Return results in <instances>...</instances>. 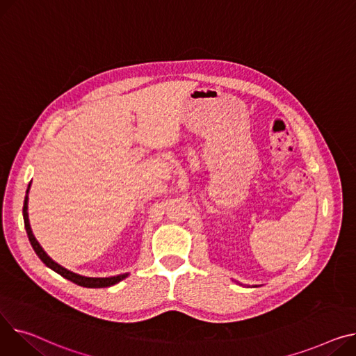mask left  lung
Wrapping results in <instances>:
<instances>
[{
    "instance_id": "obj_1",
    "label": "left lung",
    "mask_w": 356,
    "mask_h": 356,
    "mask_svg": "<svg viewBox=\"0 0 356 356\" xmlns=\"http://www.w3.org/2000/svg\"><path fill=\"white\" fill-rule=\"evenodd\" d=\"M236 282V280H234ZM236 283H238V285H242V283H239V282H236ZM243 286V285H242ZM259 285H252V286H249V288H257Z\"/></svg>"
}]
</instances>
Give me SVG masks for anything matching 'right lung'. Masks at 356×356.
<instances>
[{"label":"right lung","mask_w":356,"mask_h":356,"mask_svg":"<svg viewBox=\"0 0 356 356\" xmlns=\"http://www.w3.org/2000/svg\"><path fill=\"white\" fill-rule=\"evenodd\" d=\"M30 187H31V183L29 184V188H27V192H26V199H24V207H22L24 227H26L29 241H30L34 252L37 253V256L41 259V262L47 268H50L51 270H54L56 273L61 275L63 277L71 280V282L76 283V285H79V286H84V288H107V286H113V285H115V283L122 282L123 279H126L130 275V273H123V275L110 276V277H87V276H81L79 273L71 272V270L63 268L61 265H58L57 262H54V260L44 252L41 245L37 242L35 236L33 234L31 226H30V220H29V193H30Z\"/></svg>","instance_id":"obj_1"}]
</instances>
